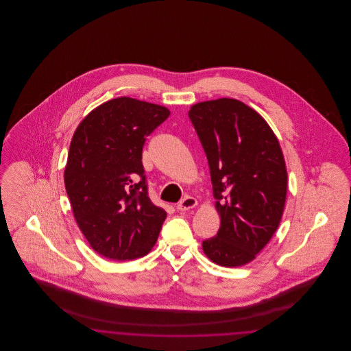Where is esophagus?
<instances>
[{"instance_id":"esophagus-1","label":"esophagus","mask_w":351,"mask_h":351,"mask_svg":"<svg viewBox=\"0 0 351 351\" xmlns=\"http://www.w3.org/2000/svg\"><path fill=\"white\" fill-rule=\"evenodd\" d=\"M196 205H197V200H196L195 197L186 196V197H184L183 200L178 204L176 209L180 210V212H186V210H189V209H193Z\"/></svg>"}]
</instances>
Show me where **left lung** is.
Here are the masks:
<instances>
[{
  "mask_svg": "<svg viewBox=\"0 0 351 351\" xmlns=\"http://www.w3.org/2000/svg\"><path fill=\"white\" fill-rule=\"evenodd\" d=\"M188 116L206 154L221 218L202 250L223 267L247 265L283 216L287 168L279 141L265 118L234 99L199 102Z\"/></svg>",
  "mask_w": 351,
  "mask_h": 351,
  "instance_id": "left-lung-1",
  "label": "left lung"
}]
</instances>
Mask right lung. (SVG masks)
Returning a JSON list of instances; mask_svg holds the SVG:
<instances>
[{"instance_id":"right-lung-1","label":"right lung","mask_w":351,"mask_h":351,"mask_svg":"<svg viewBox=\"0 0 351 351\" xmlns=\"http://www.w3.org/2000/svg\"><path fill=\"white\" fill-rule=\"evenodd\" d=\"M168 116L165 106L118 97L93 109L72 136L66 191L82 233L105 258H141L158 239L167 213L149 197L142 150Z\"/></svg>"}]
</instances>
